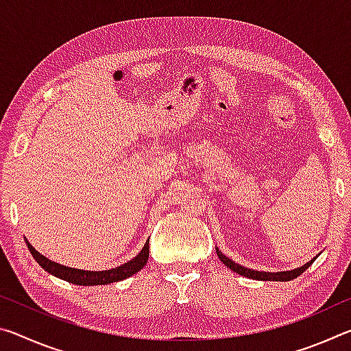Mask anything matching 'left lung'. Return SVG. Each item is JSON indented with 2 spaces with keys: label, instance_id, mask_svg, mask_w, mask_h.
<instances>
[{
  "label": "left lung",
  "instance_id": "left-lung-1",
  "mask_svg": "<svg viewBox=\"0 0 351 351\" xmlns=\"http://www.w3.org/2000/svg\"><path fill=\"white\" fill-rule=\"evenodd\" d=\"M217 255L219 257V260L223 261V263L228 266V268L232 269L234 272L240 276H245L249 278H255V280H272V282H289L293 280V278L299 277L302 272H305L310 266L313 265V261L316 258H313L311 261H308L306 265L302 266V268H297L293 271H285V272H260V271H254V269H247L245 266H241L239 263H235V261L230 260L229 257H226L224 254H221V251H218L217 249Z\"/></svg>",
  "mask_w": 351,
  "mask_h": 351
}]
</instances>
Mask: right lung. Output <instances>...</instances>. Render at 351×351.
Here are the masks:
<instances>
[{
  "label": "right lung",
  "instance_id": "obj_1",
  "mask_svg": "<svg viewBox=\"0 0 351 351\" xmlns=\"http://www.w3.org/2000/svg\"><path fill=\"white\" fill-rule=\"evenodd\" d=\"M27 249L31 251L32 257L37 260V263L43 268L45 271L49 272V274L56 276L58 278H63L69 283L74 285H83V287H93V285H108L112 282L123 280L130 276L136 274V272L141 271L147 265L148 260V252H150V247H148V241L142 247V251L136 255L133 260L127 261L122 266H117V268H112L108 271H83V269H74L68 268V266L58 265L56 261H51L46 258L45 255H41L38 251H35V247L26 240Z\"/></svg>",
  "mask_w": 351,
  "mask_h": 351
}]
</instances>
